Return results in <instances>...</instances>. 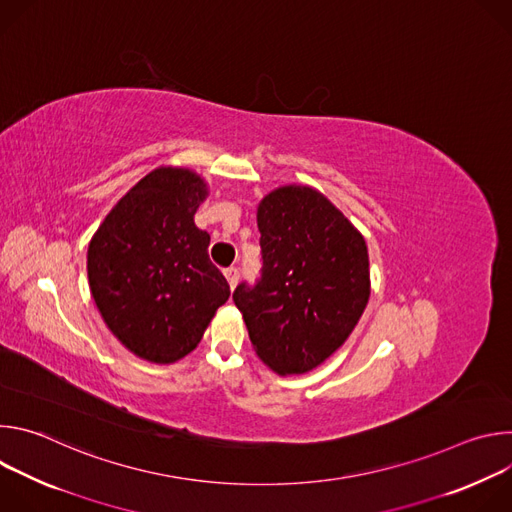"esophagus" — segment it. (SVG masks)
I'll use <instances>...</instances> for the list:
<instances>
[{
  "label": "esophagus",
  "instance_id": "1",
  "mask_svg": "<svg viewBox=\"0 0 512 512\" xmlns=\"http://www.w3.org/2000/svg\"><path fill=\"white\" fill-rule=\"evenodd\" d=\"M225 277H227V281H229L231 289H235V285H237V281H239V269H237V267H229V269H225Z\"/></svg>",
  "mask_w": 512,
  "mask_h": 512
}]
</instances>
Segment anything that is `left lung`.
I'll return each mask as SVG.
<instances>
[{"label": "left lung", "instance_id": "left-lung-1", "mask_svg": "<svg viewBox=\"0 0 512 512\" xmlns=\"http://www.w3.org/2000/svg\"><path fill=\"white\" fill-rule=\"evenodd\" d=\"M263 275L233 300L255 354L281 375H304L352 334L371 296L360 231L316 188L285 184L257 206Z\"/></svg>", "mask_w": 512, "mask_h": 512}]
</instances>
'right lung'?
Instances as JSON below:
<instances>
[{
	"label": "right lung",
	"instance_id": "obj_1",
	"mask_svg": "<svg viewBox=\"0 0 512 512\" xmlns=\"http://www.w3.org/2000/svg\"><path fill=\"white\" fill-rule=\"evenodd\" d=\"M190 168L160 166L111 208L87 251L89 287L113 336L135 356L172 364L190 354L231 289L194 225L208 196Z\"/></svg>",
	"mask_w": 512,
	"mask_h": 512
}]
</instances>
